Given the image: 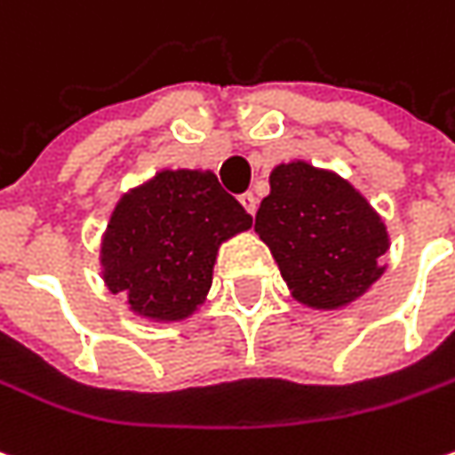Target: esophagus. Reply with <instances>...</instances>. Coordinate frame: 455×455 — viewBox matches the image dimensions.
<instances>
[{"label": "esophagus", "mask_w": 455, "mask_h": 455, "mask_svg": "<svg viewBox=\"0 0 455 455\" xmlns=\"http://www.w3.org/2000/svg\"><path fill=\"white\" fill-rule=\"evenodd\" d=\"M239 201H242V206L247 208V213L254 216V211H257V198H254V193H242Z\"/></svg>", "instance_id": "1"}]
</instances>
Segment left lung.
<instances>
[{"instance_id": "left-lung-1", "label": "left lung", "mask_w": 455, "mask_h": 455, "mask_svg": "<svg viewBox=\"0 0 455 455\" xmlns=\"http://www.w3.org/2000/svg\"><path fill=\"white\" fill-rule=\"evenodd\" d=\"M290 295L313 310H341L374 285L389 249L382 216L339 172L307 160L269 172V196L254 216Z\"/></svg>"}]
</instances>
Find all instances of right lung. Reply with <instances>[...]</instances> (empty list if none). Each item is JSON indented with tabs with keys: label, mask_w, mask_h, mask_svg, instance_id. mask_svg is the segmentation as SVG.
Returning a JSON list of instances; mask_svg holds the SVG:
<instances>
[{
	"label": "right lung",
	"mask_w": 455,
	"mask_h": 455,
	"mask_svg": "<svg viewBox=\"0 0 455 455\" xmlns=\"http://www.w3.org/2000/svg\"><path fill=\"white\" fill-rule=\"evenodd\" d=\"M251 216L211 170L163 168L129 188L101 236V277L152 323H178L206 303L219 247Z\"/></svg>",
	"instance_id": "right-lung-1"
}]
</instances>
